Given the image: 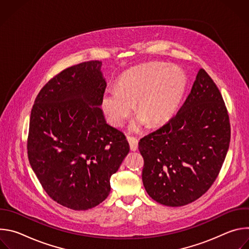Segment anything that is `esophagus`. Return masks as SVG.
Returning <instances> with one entry per match:
<instances>
[{"mask_svg": "<svg viewBox=\"0 0 249 249\" xmlns=\"http://www.w3.org/2000/svg\"><path fill=\"white\" fill-rule=\"evenodd\" d=\"M127 139H128L129 145H130V150L133 151V152L137 151V150H138V143H139V141H138L136 138H134V137H128Z\"/></svg>", "mask_w": 249, "mask_h": 249, "instance_id": "1", "label": "esophagus"}]
</instances>
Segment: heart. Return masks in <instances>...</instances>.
Listing matches in <instances>:
<instances>
[{"instance_id":"1","label":"heart","mask_w":249,"mask_h":249,"mask_svg":"<svg viewBox=\"0 0 249 249\" xmlns=\"http://www.w3.org/2000/svg\"><path fill=\"white\" fill-rule=\"evenodd\" d=\"M186 87L182 71L165 64L150 63L131 69L116 88L106 89L101 107L108 122L121 127L134 109L139 115L130 123L131 132H139L149 122L158 126L169 120L181 101Z\"/></svg>"}]
</instances>
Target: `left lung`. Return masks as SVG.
<instances>
[{
  "label": "left lung",
  "instance_id": "obj_1",
  "mask_svg": "<svg viewBox=\"0 0 249 249\" xmlns=\"http://www.w3.org/2000/svg\"><path fill=\"white\" fill-rule=\"evenodd\" d=\"M230 140L223 96L206 71L200 69L177 114L139 142L147 193L168 207L194 202L216 180Z\"/></svg>",
  "mask_w": 249,
  "mask_h": 249
}]
</instances>
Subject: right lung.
I'll use <instances>...</instances> for the list:
<instances>
[{"mask_svg":"<svg viewBox=\"0 0 249 249\" xmlns=\"http://www.w3.org/2000/svg\"><path fill=\"white\" fill-rule=\"evenodd\" d=\"M100 61L70 67L39 91L31 109L27 155L46 193L83 211L103 202L110 177L130 151L100 108L106 82Z\"/></svg>","mask_w":249,"mask_h":249,"instance_id":"obj_1","label":"right lung"}]
</instances>
